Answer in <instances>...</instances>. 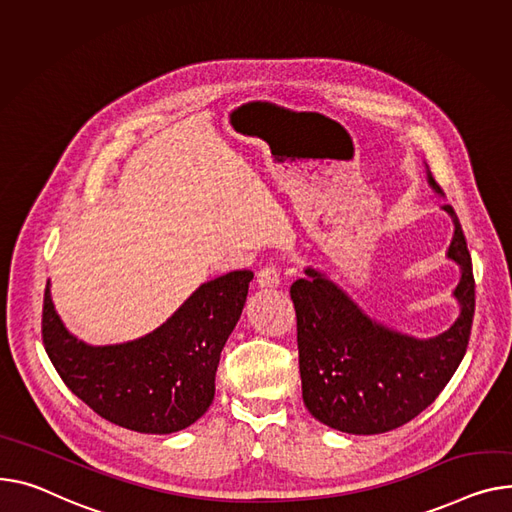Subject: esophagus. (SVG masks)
<instances>
[{
  "label": "esophagus",
  "instance_id": "obj_1",
  "mask_svg": "<svg viewBox=\"0 0 512 512\" xmlns=\"http://www.w3.org/2000/svg\"><path fill=\"white\" fill-rule=\"evenodd\" d=\"M257 284L261 288H276L280 284V271L274 265H265L259 269Z\"/></svg>",
  "mask_w": 512,
  "mask_h": 512
}]
</instances>
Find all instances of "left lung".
I'll return each instance as SVG.
<instances>
[{
  "label": "left lung",
  "mask_w": 512,
  "mask_h": 512,
  "mask_svg": "<svg viewBox=\"0 0 512 512\" xmlns=\"http://www.w3.org/2000/svg\"><path fill=\"white\" fill-rule=\"evenodd\" d=\"M428 183L442 193L432 175ZM447 257L461 267L453 296L457 321L436 337L418 339L370 319L321 271L290 286L296 309L298 364L306 410L329 428L348 434H383L410 420L438 397L461 364L475 311V280L461 222Z\"/></svg>",
  "instance_id": "obj_1"
}]
</instances>
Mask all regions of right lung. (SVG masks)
<instances>
[{
	"instance_id": "add662e5",
	"label": "right lung",
	"mask_w": 512,
	"mask_h": 512,
	"mask_svg": "<svg viewBox=\"0 0 512 512\" xmlns=\"http://www.w3.org/2000/svg\"><path fill=\"white\" fill-rule=\"evenodd\" d=\"M253 271L201 284L152 333L115 346H88L43 300V344L61 381L90 410L142 434H170L197 422L216 393L222 348L241 319Z\"/></svg>"
}]
</instances>
